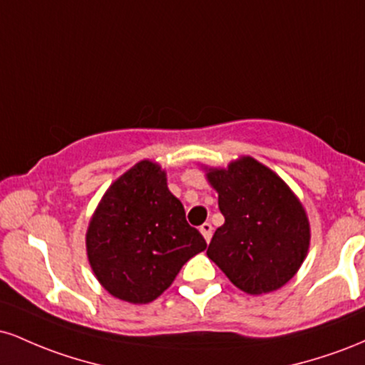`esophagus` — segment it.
<instances>
[{
  "label": "esophagus",
  "mask_w": 365,
  "mask_h": 365,
  "mask_svg": "<svg viewBox=\"0 0 365 365\" xmlns=\"http://www.w3.org/2000/svg\"><path fill=\"white\" fill-rule=\"evenodd\" d=\"M200 233H202V237L206 238V242L211 240V237H212V226H211V223H204L202 226H200Z\"/></svg>",
  "instance_id": "34e87169"
}]
</instances>
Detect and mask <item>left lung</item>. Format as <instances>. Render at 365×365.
Wrapping results in <instances>:
<instances>
[{
	"instance_id": "left-lung-1",
	"label": "left lung",
	"mask_w": 365,
	"mask_h": 365,
	"mask_svg": "<svg viewBox=\"0 0 365 365\" xmlns=\"http://www.w3.org/2000/svg\"><path fill=\"white\" fill-rule=\"evenodd\" d=\"M225 223L207 257L250 295L282 288L302 266L311 242L307 215L292 188L273 170L242 156L228 168H209Z\"/></svg>"
}]
</instances>
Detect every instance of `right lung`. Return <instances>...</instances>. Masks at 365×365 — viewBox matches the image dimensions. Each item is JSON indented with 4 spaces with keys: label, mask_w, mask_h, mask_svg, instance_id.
<instances>
[{
    "label": "right lung",
    "mask_w": 365,
    "mask_h": 365,
    "mask_svg": "<svg viewBox=\"0 0 365 365\" xmlns=\"http://www.w3.org/2000/svg\"><path fill=\"white\" fill-rule=\"evenodd\" d=\"M89 264L104 290L130 304H149L207 244L185 220L158 163H137L111 183L86 235Z\"/></svg>",
    "instance_id": "obj_1"
}]
</instances>
